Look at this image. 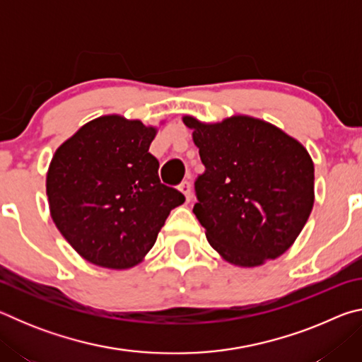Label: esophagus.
Wrapping results in <instances>:
<instances>
[{
    "label": "esophagus",
    "instance_id": "obj_1",
    "mask_svg": "<svg viewBox=\"0 0 362 362\" xmlns=\"http://www.w3.org/2000/svg\"><path fill=\"white\" fill-rule=\"evenodd\" d=\"M179 189L183 194H185L187 201L192 199V183H189V180H183L179 185Z\"/></svg>",
    "mask_w": 362,
    "mask_h": 362
}]
</instances>
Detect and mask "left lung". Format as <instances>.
<instances>
[{"instance_id": "left-lung-1", "label": "left lung", "mask_w": 362, "mask_h": 362, "mask_svg": "<svg viewBox=\"0 0 362 362\" xmlns=\"http://www.w3.org/2000/svg\"><path fill=\"white\" fill-rule=\"evenodd\" d=\"M204 174L194 182L193 212L222 259L259 267L297 240L315 203V166L305 146L263 119L222 122L183 116Z\"/></svg>"}]
</instances>
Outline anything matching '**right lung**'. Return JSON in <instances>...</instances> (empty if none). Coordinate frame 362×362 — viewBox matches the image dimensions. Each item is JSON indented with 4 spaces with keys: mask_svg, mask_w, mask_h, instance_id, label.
I'll return each instance as SVG.
<instances>
[{
    "mask_svg": "<svg viewBox=\"0 0 362 362\" xmlns=\"http://www.w3.org/2000/svg\"><path fill=\"white\" fill-rule=\"evenodd\" d=\"M156 127L119 115L86 122L54 153L46 193L54 223L84 260L126 269L144 260L179 189L159 180L148 151Z\"/></svg>",
    "mask_w": 362,
    "mask_h": 362,
    "instance_id": "1",
    "label": "right lung"
}]
</instances>
